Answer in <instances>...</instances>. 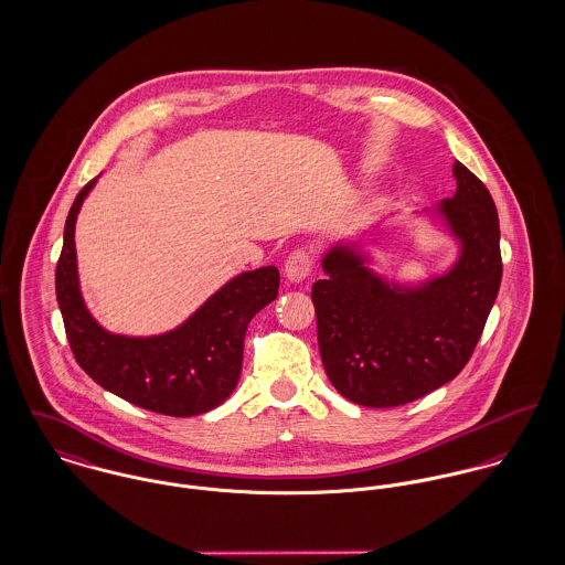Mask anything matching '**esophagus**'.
I'll return each mask as SVG.
<instances>
[{"label":"esophagus","instance_id":"34e87169","mask_svg":"<svg viewBox=\"0 0 565 565\" xmlns=\"http://www.w3.org/2000/svg\"><path fill=\"white\" fill-rule=\"evenodd\" d=\"M313 269V254L305 247H298L294 249L289 256H287V263H285V274L291 282H300L305 280Z\"/></svg>","mask_w":565,"mask_h":565}]
</instances>
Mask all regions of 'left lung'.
Returning <instances> with one entry per match:
<instances>
[{"label":"left lung","instance_id":"obj_1","mask_svg":"<svg viewBox=\"0 0 565 565\" xmlns=\"http://www.w3.org/2000/svg\"><path fill=\"white\" fill-rule=\"evenodd\" d=\"M457 191L439 204L461 239L459 263L419 289L392 287L348 247L323 258L311 289L332 387L361 406H401L450 383L470 361L500 289V226L483 182L455 162Z\"/></svg>","mask_w":565,"mask_h":565}]
</instances>
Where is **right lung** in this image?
I'll return each mask as SVG.
<instances>
[{
    "label": "right lung",
    "mask_w": 565,
    "mask_h": 565,
    "mask_svg": "<svg viewBox=\"0 0 565 565\" xmlns=\"http://www.w3.org/2000/svg\"><path fill=\"white\" fill-rule=\"evenodd\" d=\"M93 184H84L72 204L56 265V298L78 365L110 394L154 413L189 417L220 406L237 387L247 323L278 296V269L260 267L233 278L167 334H110L88 316L76 271L74 228Z\"/></svg>",
    "instance_id": "1"
}]
</instances>
